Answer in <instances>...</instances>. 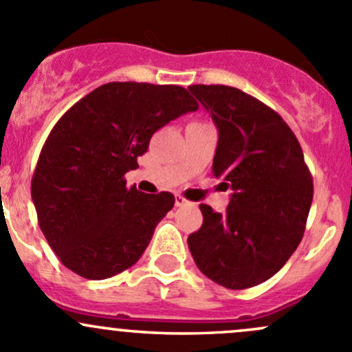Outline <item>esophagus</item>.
<instances>
[{
  "label": "esophagus",
  "instance_id": "1",
  "mask_svg": "<svg viewBox=\"0 0 352 352\" xmlns=\"http://www.w3.org/2000/svg\"><path fill=\"white\" fill-rule=\"evenodd\" d=\"M188 201L186 198L184 197H181V195H176V206H184V205H188Z\"/></svg>",
  "mask_w": 352,
  "mask_h": 352
}]
</instances>
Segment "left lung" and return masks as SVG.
<instances>
[{
	"label": "left lung",
	"mask_w": 352,
	"mask_h": 352,
	"mask_svg": "<svg viewBox=\"0 0 352 352\" xmlns=\"http://www.w3.org/2000/svg\"><path fill=\"white\" fill-rule=\"evenodd\" d=\"M191 93L219 126L212 171L232 188L226 213L201 203V227L188 237L198 270L229 289L264 283L285 266L305 232L314 179L280 113L223 85Z\"/></svg>",
	"instance_id": "left-lung-1"
}]
</instances>
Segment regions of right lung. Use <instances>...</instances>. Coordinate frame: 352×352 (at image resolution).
I'll list each match as a JSON object with an SVG mask.
<instances>
[{
    "mask_svg": "<svg viewBox=\"0 0 352 352\" xmlns=\"http://www.w3.org/2000/svg\"><path fill=\"white\" fill-rule=\"evenodd\" d=\"M198 103L183 86L108 82L72 104L43 144L34 176L37 220L60 263L86 280L133 266L175 206L168 191L126 186L159 129Z\"/></svg>",
    "mask_w": 352,
    "mask_h": 352,
    "instance_id": "obj_1",
    "label": "right lung"
}]
</instances>
